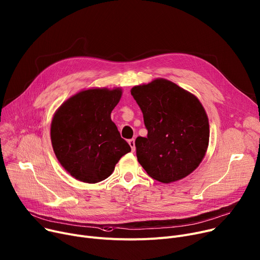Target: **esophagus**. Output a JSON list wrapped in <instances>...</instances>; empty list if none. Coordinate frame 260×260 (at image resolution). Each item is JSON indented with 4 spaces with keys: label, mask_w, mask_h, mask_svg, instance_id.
<instances>
[{
    "label": "esophagus",
    "mask_w": 260,
    "mask_h": 260,
    "mask_svg": "<svg viewBox=\"0 0 260 260\" xmlns=\"http://www.w3.org/2000/svg\"><path fill=\"white\" fill-rule=\"evenodd\" d=\"M129 145H130V147H131V150H132V152H134L135 151V139L134 138H132V139H129Z\"/></svg>",
    "instance_id": "1"
}]
</instances>
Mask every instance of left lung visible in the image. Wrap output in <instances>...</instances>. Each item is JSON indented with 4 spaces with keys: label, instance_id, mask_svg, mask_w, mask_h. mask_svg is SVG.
I'll use <instances>...</instances> for the list:
<instances>
[{
    "label": "left lung",
    "instance_id": "8db88e82",
    "mask_svg": "<svg viewBox=\"0 0 260 260\" xmlns=\"http://www.w3.org/2000/svg\"><path fill=\"white\" fill-rule=\"evenodd\" d=\"M144 114L147 137L135 141L137 160L147 174L172 183L191 174L202 162L209 144L207 113L191 92L157 78L131 88Z\"/></svg>",
    "mask_w": 260,
    "mask_h": 260
}]
</instances>
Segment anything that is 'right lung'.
<instances>
[{"instance_id": "obj_1", "label": "right lung", "mask_w": 260, "mask_h": 260, "mask_svg": "<svg viewBox=\"0 0 260 260\" xmlns=\"http://www.w3.org/2000/svg\"><path fill=\"white\" fill-rule=\"evenodd\" d=\"M121 87L88 88L69 98L52 118L51 142L58 161L75 179L98 183L131 151L111 121Z\"/></svg>"}]
</instances>
